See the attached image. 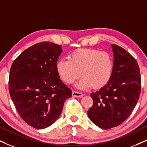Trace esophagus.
<instances>
[{
    "label": "esophagus",
    "mask_w": 147,
    "mask_h": 147,
    "mask_svg": "<svg viewBox=\"0 0 147 147\" xmlns=\"http://www.w3.org/2000/svg\"><path fill=\"white\" fill-rule=\"evenodd\" d=\"M72 95L73 97H75V98H81L83 96L81 92H76V91H73V92H72Z\"/></svg>",
    "instance_id": "1"
}]
</instances>
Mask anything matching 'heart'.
<instances>
[{
	"mask_svg": "<svg viewBox=\"0 0 147 147\" xmlns=\"http://www.w3.org/2000/svg\"><path fill=\"white\" fill-rule=\"evenodd\" d=\"M56 70L63 81L71 84L79 77L76 84L79 89L93 86L99 88L110 80L113 70V57L107 51L94 49H80L68 55V60L57 61Z\"/></svg>",
	"mask_w": 147,
	"mask_h": 147,
	"instance_id": "1",
	"label": "heart"
}]
</instances>
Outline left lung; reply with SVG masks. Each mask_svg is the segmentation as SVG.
Returning a JSON list of instances; mask_svg holds the SVG:
<instances>
[{
	"label": "left lung",
	"instance_id": "8db88e82",
	"mask_svg": "<svg viewBox=\"0 0 147 147\" xmlns=\"http://www.w3.org/2000/svg\"><path fill=\"white\" fill-rule=\"evenodd\" d=\"M114 60L110 80L90 94L94 104L87 111L89 118L102 129L121 124L136 105L141 90L140 68L136 60L123 48L111 45Z\"/></svg>",
	"mask_w": 147,
	"mask_h": 147
}]
</instances>
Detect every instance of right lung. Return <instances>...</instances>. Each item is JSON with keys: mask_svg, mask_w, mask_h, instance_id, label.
Returning a JSON list of instances; mask_svg holds the SVG:
<instances>
[{"mask_svg": "<svg viewBox=\"0 0 147 147\" xmlns=\"http://www.w3.org/2000/svg\"><path fill=\"white\" fill-rule=\"evenodd\" d=\"M62 52L61 45L38 42L22 52L11 67L9 90L13 102L22 119L36 129L54 123L72 96L56 70Z\"/></svg>", "mask_w": 147, "mask_h": 147, "instance_id": "add662e5", "label": "right lung"}]
</instances>
